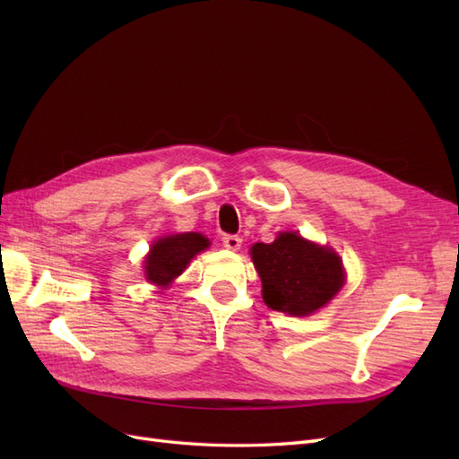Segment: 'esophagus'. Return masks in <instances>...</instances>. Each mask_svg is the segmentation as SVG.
Listing matches in <instances>:
<instances>
[{"label":"esophagus","mask_w":459,"mask_h":459,"mask_svg":"<svg viewBox=\"0 0 459 459\" xmlns=\"http://www.w3.org/2000/svg\"><path fill=\"white\" fill-rule=\"evenodd\" d=\"M221 243H224V247L230 248V251H239L243 239L239 235H224V238H221Z\"/></svg>","instance_id":"1"}]
</instances>
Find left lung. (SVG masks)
Segmentation results:
<instances>
[{
  "label": "left lung",
  "mask_w": 459,
  "mask_h": 459,
  "mask_svg": "<svg viewBox=\"0 0 459 459\" xmlns=\"http://www.w3.org/2000/svg\"><path fill=\"white\" fill-rule=\"evenodd\" d=\"M253 262L262 280V299L272 310L310 316L342 287L341 258L295 233H280L273 243H256Z\"/></svg>",
  "instance_id": "1"
}]
</instances>
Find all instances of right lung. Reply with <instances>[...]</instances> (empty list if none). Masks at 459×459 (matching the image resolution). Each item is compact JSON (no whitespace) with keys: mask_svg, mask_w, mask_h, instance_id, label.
Listing matches in <instances>:
<instances>
[{"mask_svg":"<svg viewBox=\"0 0 459 459\" xmlns=\"http://www.w3.org/2000/svg\"><path fill=\"white\" fill-rule=\"evenodd\" d=\"M208 239L201 233H178L162 238L152 245L145 258V275L151 283L166 287L176 275L184 272L189 260L204 251Z\"/></svg>","mask_w":459,"mask_h":459,"instance_id":"obj_1","label":"right lung"}]
</instances>
